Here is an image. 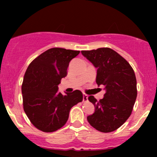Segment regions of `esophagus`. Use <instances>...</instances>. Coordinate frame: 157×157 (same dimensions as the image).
I'll list each match as a JSON object with an SVG mask.
<instances>
[{"mask_svg":"<svg viewBox=\"0 0 157 157\" xmlns=\"http://www.w3.org/2000/svg\"><path fill=\"white\" fill-rule=\"evenodd\" d=\"M83 102H86L88 100V95L86 94H83Z\"/></svg>","mask_w":157,"mask_h":157,"instance_id":"34e87169","label":"esophagus"}]
</instances>
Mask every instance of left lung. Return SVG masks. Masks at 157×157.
<instances>
[{
	"mask_svg": "<svg viewBox=\"0 0 157 157\" xmlns=\"http://www.w3.org/2000/svg\"><path fill=\"white\" fill-rule=\"evenodd\" d=\"M81 52L97 68V84L103 85L106 91L103 99L99 101L94 96L89 97L95 111L88 116L87 120L100 132H112L132 112L137 96L134 71L125 58L110 48Z\"/></svg>",
	"mask_w": 157,
	"mask_h": 157,
	"instance_id": "1",
	"label": "left lung"
}]
</instances>
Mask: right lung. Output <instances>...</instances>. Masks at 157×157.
<instances>
[{"label":"right lung","mask_w":157,"mask_h":157,"mask_svg":"<svg viewBox=\"0 0 157 157\" xmlns=\"http://www.w3.org/2000/svg\"><path fill=\"white\" fill-rule=\"evenodd\" d=\"M80 51L52 48L32 61L23 77V110L32 124L44 132H53L67 122L69 111L83 100L75 90L66 95L58 92V85L67 75L69 62Z\"/></svg>","instance_id":"obj_1"}]
</instances>
